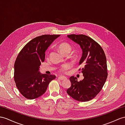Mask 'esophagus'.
<instances>
[{"label":"esophagus","mask_w":125,"mask_h":125,"mask_svg":"<svg viewBox=\"0 0 125 125\" xmlns=\"http://www.w3.org/2000/svg\"><path fill=\"white\" fill-rule=\"evenodd\" d=\"M58 78L59 80L63 81V80H66V79H67V77H65V76H60V77H59Z\"/></svg>","instance_id":"esophagus-1"}]
</instances>
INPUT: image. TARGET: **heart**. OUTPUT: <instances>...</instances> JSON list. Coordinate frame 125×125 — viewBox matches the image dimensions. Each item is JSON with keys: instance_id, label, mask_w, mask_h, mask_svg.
I'll return each instance as SVG.
<instances>
[{"instance_id": "1", "label": "heart", "mask_w": 125, "mask_h": 125, "mask_svg": "<svg viewBox=\"0 0 125 125\" xmlns=\"http://www.w3.org/2000/svg\"><path fill=\"white\" fill-rule=\"evenodd\" d=\"M59 50L60 52L62 53L63 55H65L66 54H68L70 51H71V47L69 44L66 43V42H63L61 43L58 46ZM69 68L68 65H64L62 66V67L60 68V71L62 72H65Z\"/></svg>"}]
</instances>
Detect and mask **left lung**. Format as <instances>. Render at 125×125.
<instances>
[{
    "label": "left lung",
    "mask_w": 125,
    "mask_h": 125,
    "mask_svg": "<svg viewBox=\"0 0 125 125\" xmlns=\"http://www.w3.org/2000/svg\"><path fill=\"white\" fill-rule=\"evenodd\" d=\"M67 37L80 45L82 49L79 65L83 66L80 71H82L84 78L78 82L76 77H70L72 85L67 90V93L77 101H90L101 91L107 78L104 52L99 44L87 35L71 34Z\"/></svg>",
    "instance_id": "8db88e82"
}]
</instances>
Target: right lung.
Instances as JSON below:
<instances>
[{
	"instance_id": "1",
	"label": "right lung",
	"mask_w": 125,
	"mask_h": 125,
	"mask_svg": "<svg viewBox=\"0 0 125 125\" xmlns=\"http://www.w3.org/2000/svg\"><path fill=\"white\" fill-rule=\"evenodd\" d=\"M60 35H43L29 41L18 54L14 63V81L22 95L34 99L45 92L53 75L42 74L40 66L45 59L48 48Z\"/></svg>"
}]
</instances>
